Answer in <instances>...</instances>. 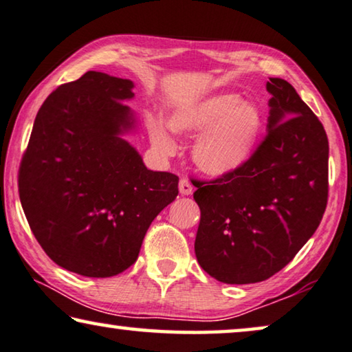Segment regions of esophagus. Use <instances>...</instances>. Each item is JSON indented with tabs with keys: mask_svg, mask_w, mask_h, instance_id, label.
<instances>
[{
	"mask_svg": "<svg viewBox=\"0 0 352 352\" xmlns=\"http://www.w3.org/2000/svg\"><path fill=\"white\" fill-rule=\"evenodd\" d=\"M193 192V186L190 184V181L186 179V177H182L179 181V193L181 195H190Z\"/></svg>",
	"mask_w": 352,
	"mask_h": 352,
	"instance_id": "34e87169",
	"label": "esophagus"
}]
</instances>
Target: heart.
Segmentation results:
<instances>
[{"label": "heart", "mask_w": 352, "mask_h": 352, "mask_svg": "<svg viewBox=\"0 0 352 352\" xmlns=\"http://www.w3.org/2000/svg\"><path fill=\"white\" fill-rule=\"evenodd\" d=\"M166 124L175 135L200 133L192 149L193 162L206 175L227 176L252 159L263 133V113L252 101L221 91L175 109ZM149 136L160 155L171 157L176 152L162 122H151Z\"/></svg>", "instance_id": "b5f03b06"}]
</instances>
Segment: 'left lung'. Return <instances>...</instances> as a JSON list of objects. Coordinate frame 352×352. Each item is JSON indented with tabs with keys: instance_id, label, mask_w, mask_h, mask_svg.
Here are the masks:
<instances>
[{
	"instance_id": "1",
	"label": "left lung",
	"mask_w": 352,
	"mask_h": 352,
	"mask_svg": "<svg viewBox=\"0 0 352 352\" xmlns=\"http://www.w3.org/2000/svg\"><path fill=\"white\" fill-rule=\"evenodd\" d=\"M268 133L232 175L195 181L200 267L226 284L261 283L292 261L322 221L329 140L287 80L270 78Z\"/></svg>"
}]
</instances>
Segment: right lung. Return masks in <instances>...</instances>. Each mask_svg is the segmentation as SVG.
<instances>
[{
    "mask_svg": "<svg viewBox=\"0 0 352 352\" xmlns=\"http://www.w3.org/2000/svg\"><path fill=\"white\" fill-rule=\"evenodd\" d=\"M133 82L87 71L38 111L19 170L20 201L44 252L68 272L109 278L133 265L179 177L147 170L124 138Z\"/></svg>",
    "mask_w": 352,
    "mask_h": 352,
    "instance_id": "obj_1",
    "label": "right lung"
}]
</instances>
